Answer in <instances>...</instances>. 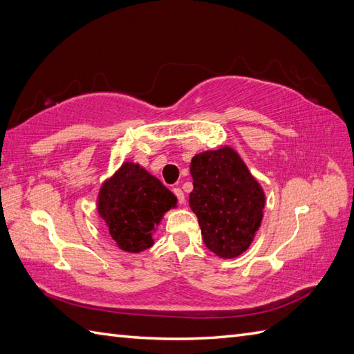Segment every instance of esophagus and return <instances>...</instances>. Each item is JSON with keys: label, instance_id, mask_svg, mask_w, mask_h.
I'll use <instances>...</instances> for the list:
<instances>
[{"label": "esophagus", "instance_id": "esophagus-1", "mask_svg": "<svg viewBox=\"0 0 354 354\" xmlns=\"http://www.w3.org/2000/svg\"><path fill=\"white\" fill-rule=\"evenodd\" d=\"M174 193H175V196L178 197V202H179L180 205H184V203H185V194H184V192L180 190L179 187H176V188H174Z\"/></svg>", "mask_w": 354, "mask_h": 354}]
</instances>
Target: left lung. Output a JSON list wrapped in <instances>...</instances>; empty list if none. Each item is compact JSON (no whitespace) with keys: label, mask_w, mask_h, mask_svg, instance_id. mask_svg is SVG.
Here are the masks:
<instances>
[{"label":"left lung","mask_w":354,"mask_h":354,"mask_svg":"<svg viewBox=\"0 0 354 354\" xmlns=\"http://www.w3.org/2000/svg\"><path fill=\"white\" fill-rule=\"evenodd\" d=\"M192 211L199 220L203 243L223 259L249 249L264 217L266 193L231 146L205 151L192 158Z\"/></svg>","instance_id":"obj_1"}]
</instances>
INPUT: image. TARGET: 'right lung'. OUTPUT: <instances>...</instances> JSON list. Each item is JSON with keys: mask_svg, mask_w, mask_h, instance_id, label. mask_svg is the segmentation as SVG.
<instances>
[{"mask_svg": "<svg viewBox=\"0 0 354 354\" xmlns=\"http://www.w3.org/2000/svg\"><path fill=\"white\" fill-rule=\"evenodd\" d=\"M176 202L158 178L140 164L125 161L101 185L97 214L120 250L140 253L152 248L153 232Z\"/></svg>", "mask_w": 354, "mask_h": 354, "instance_id": "add662e5", "label": "right lung"}]
</instances>
